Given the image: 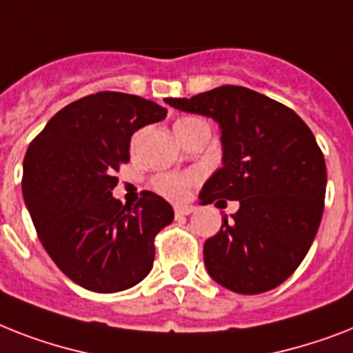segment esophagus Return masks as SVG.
Returning <instances> with one entry per match:
<instances>
[{
	"instance_id": "34e87169",
	"label": "esophagus",
	"mask_w": 353,
	"mask_h": 353,
	"mask_svg": "<svg viewBox=\"0 0 353 353\" xmlns=\"http://www.w3.org/2000/svg\"><path fill=\"white\" fill-rule=\"evenodd\" d=\"M196 210L194 206H188V205H177L174 206V212H176V216H188L192 212Z\"/></svg>"
}]
</instances>
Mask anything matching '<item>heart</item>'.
Instances as JSON below:
<instances>
[{
  "instance_id": "obj_1",
  "label": "heart",
  "mask_w": 353,
  "mask_h": 353,
  "mask_svg": "<svg viewBox=\"0 0 353 353\" xmlns=\"http://www.w3.org/2000/svg\"><path fill=\"white\" fill-rule=\"evenodd\" d=\"M201 119H197V117H181V119H177L174 128H176L177 136H181L188 128L201 125ZM137 139H139V134L134 136L132 145H136ZM196 181L197 174H172L168 172V174H159L154 177V188L168 199H183L188 194V188Z\"/></svg>"
}]
</instances>
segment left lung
I'll use <instances>...</instances> for the list:
<instances>
[{"label":"left lung","instance_id":"left-lung-1","mask_svg":"<svg viewBox=\"0 0 353 353\" xmlns=\"http://www.w3.org/2000/svg\"><path fill=\"white\" fill-rule=\"evenodd\" d=\"M165 103L221 128L223 167L199 201H239V210L206 239L210 277L246 296L279 286L310 250L325 208L326 165L312 130L292 108L236 85Z\"/></svg>","mask_w":353,"mask_h":353}]
</instances>
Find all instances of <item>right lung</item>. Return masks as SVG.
I'll return each mask as SVG.
<instances>
[{
    "label": "right lung",
    "instance_id": "add662e5",
    "mask_svg": "<svg viewBox=\"0 0 353 353\" xmlns=\"http://www.w3.org/2000/svg\"><path fill=\"white\" fill-rule=\"evenodd\" d=\"M167 117L139 96L97 92L57 112L28 145L23 199L39 241L57 268L83 288H132L154 265V237L174 210L145 190L136 206L112 196L114 172L130 159L132 134Z\"/></svg>",
    "mask_w": 353,
    "mask_h": 353
}]
</instances>
